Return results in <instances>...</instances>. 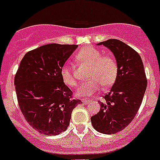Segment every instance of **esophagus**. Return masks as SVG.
<instances>
[{
    "label": "esophagus",
    "mask_w": 160,
    "mask_h": 160,
    "mask_svg": "<svg viewBox=\"0 0 160 160\" xmlns=\"http://www.w3.org/2000/svg\"><path fill=\"white\" fill-rule=\"evenodd\" d=\"M82 102H83V104H88L89 103V100L88 99H82Z\"/></svg>",
    "instance_id": "1"
}]
</instances>
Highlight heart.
I'll return each instance as SVG.
<instances>
[{
    "mask_svg": "<svg viewBox=\"0 0 160 160\" xmlns=\"http://www.w3.org/2000/svg\"><path fill=\"white\" fill-rule=\"evenodd\" d=\"M79 62L89 66L88 81L80 85L77 94L78 96H89L95 93L102 84L104 87L113 85L118 76L119 68L116 58L111 55H102L101 51L93 47L82 48L76 55ZM60 74L62 82L69 88L77 86V81L69 65H63Z\"/></svg>",
    "mask_w": 160,
    "mask_h": 160,
    "instance_id": "b5f03b06",
    "label": "heart"
}]
</instances>
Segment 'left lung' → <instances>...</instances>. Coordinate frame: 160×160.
I'll return each mask as SVG.
<instances>
[{"label":"left lung","instance_id":"obj_1","mask_svg":"<svg viewBox=\"0 0 160 160\" xmlns=\"http://www.w3.org/2000/svg\"><path fill=\"white\" fill-rule=\"evenodd\" d=\"M112 51L118 63L117 78L109 92L103 97L101 109L91 117L96 131L112 135L126 128L133 121L142 103L147 78L140 54L118 39L101 42Z\"/></svg>","mask_w":160,"mask_h":160}]
</instances>
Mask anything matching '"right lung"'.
I'll return each mask as SVG.
<instances>
[{"instance_id":"right-lung-1","label":"right lung","mask_w":160,"mask_h":160,"mask_svg":"<svg viewBox=\"0 0 160 160\" xmlns=\"http://www.w3.org/2000/svg\"><path fill=\"white\" fill-rule=\"evenodd\" d=\"M78 47L45 44L25 53L15 76L20 109L29 126L57 135L69 126L72 110L82 103L62 82L60 70Z\"/></svg>"}]
</instances>
